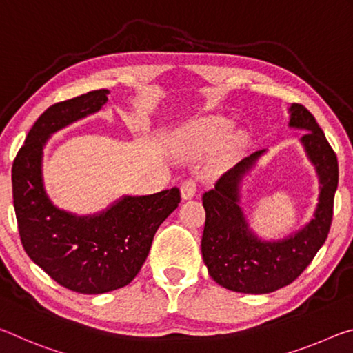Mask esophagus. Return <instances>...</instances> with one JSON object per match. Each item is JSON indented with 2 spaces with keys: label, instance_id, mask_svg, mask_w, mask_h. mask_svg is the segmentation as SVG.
<instances>
[{
  "label": "esophagus",
  "instance_id": "obj_1",
  "mask_svg": "<svg viewBox=\"0 0 353 353\" xmlns=\"http://www.w3.org/2000/svg\"><path fill=\"white\" fill-rule=\"evenodd\" d=\"M195 192H197V183H195L194 178H188L181 183V197L183 200L192 199Z\"/></svg>",
  "mask_w": 353,
  "mask_h": 353
}]
</instances>
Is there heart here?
I'll return each instance as SVG.
<instances>
[{"instance_id": "obj_1", "label": "heart", "mask_w": 353, "mask_h": 353, "mask_svg": "<svg viewBox=\"0 0 353 353\" xmlns=\"http://www.w3.org/2000/svg\"><path fill=\"white\" fill-rule=\"evenodd\" d=\"M228 122L223 119H203L200 122L189 126L188 131L184 132V143H188L192 148H205L214 145L221 139L227 134Z\"/></svg>"}]
</instances>
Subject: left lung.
Segmentation results:
<instances>
[{
	"mask_svg": "<svg viewBox=\"0 0 353 353\" xmlns=\"http://www.w3.org/2000/svg\"><path fill=\"white\" fill-rule=\"evenodd\" d=\"M290 111V126L308 131L300 141L319 175V203L307 227L283 241L264 242L248 230L238 205L242 176L263 150L225 172L201 197L206 211L201 255L211 279L230 291L268 294L288 286L313 261L330 231L339 176L336 153L307 108L294 103Z\"/></svg>",
	"mask_w": 353,
	"mask_h": 353,
	"instance_id": "1",
	"label": "left lung"
}]
</instances>
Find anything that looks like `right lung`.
<instances>
[{
  "instance_id": "obj_1",
  "label": "right lung",
  "mask_w": 353,
  "mask_h": 353,
  "mask_svg": "<svg viewBox=\"0 0 353 353\" xmlns=\"http://www.w3.org/2000/svg\"><path fill=\"white\" fill-rule=\"evenodd\" d=\"M106 89L54 103L40 115L12 164V194L23 248L39 268L67 290L103 294L139 274L153 236L181 201L172 188L143 197H123L108 211L77 217L57 210L42 183V150L50 134L97 112Z\"/></svg>"
}]
</instances>
